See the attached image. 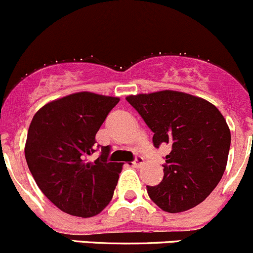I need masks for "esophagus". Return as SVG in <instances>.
<instances>
[{"label":"esophagus","mask_w":253,"mask_h":253,"mask_svg":"<svg viewBox=\"0 0 253 253\" xmlns=\"http://www.w3.org/2000/svg\"><path fill=\"white\" fill-rule=\"evenodd\" d=\"M143 164H144V159H143V156H135L134 161L132 162L133 167H140Z\"/></svg>","instance_id":"esophagus-1"}]
</instances>
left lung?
Returning <instances> with one entry per match:
<instances>
[{
    "mask_svg": "<svg viewBox=\"0 0 253 253\" xmlns=\"http://www.w3.org/2000/svg\"><path fill=\"white\" fill-rule=\"evenodd\" d=\"M154 132L156 148L169 145L160 184L147 187L161 210L177 213L203 203L222 179L230 129L212 103L178 91L126 97Z\"/></svg>",
    "mask_w": 253,
    "mask_h": 253,
    "instance_id": "obj_1",
    "label": "left lung"
}]
</instances>
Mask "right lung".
Segmentation results:
<instances>
[{"label":"right lung","instance_id":"add662e5","mask_svg":"<svg viewBox=\"0 0 253 253\" xmlns=\"http://www.w3.org/2000/svg\"><path fill=\"white\" fill-rule=\"evenodd\" d=\"M118 97L78 92L52 100L34 115L25 159L36 184L59 210L82 218L100 213L111 201L121 162H109L110 147L88 161L95 134Z\"/></svg>","mask_w":253,"mask_h":253}]
</instances>
